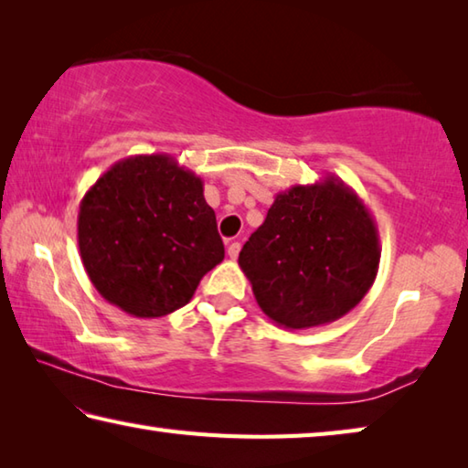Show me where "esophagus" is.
Instances as JSON below:
<instances>
[{"label": "esophagus", "instance_id": "1", "mask_svg": "<svg viewBox=\"0 0 468 468\" xmlns=\"http://www.w3.org/2000/svg\"><path fill=\"white\" fill-rule=\"evenodd\" d=\"M240 242H232V244H229V247H228V257L229 259H236V257H239V252H240Z\"/></svg>", "mask_w": 468, "mask_h": 468}]
</instances>
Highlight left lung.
Listing matches in <instances>:
<instances>
[{
  "label": "left lung",
  "instance_id": "left-lung-1",
  "mask_svg": "<svg viewBox=\"0 0 468 468\" xmlns=\"http://www.w3.org/2000/svg\"><path fill=\"white\" fill-rule=\"evenodd\" d=\"M239 265L275 324H329L372 288L380 265L378 228L354 188L326 175L275 195Z\"/></svg>",
  "mask_w": 468,
  "mask_h": 468
}]
</instances>
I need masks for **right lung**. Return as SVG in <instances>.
Wrapping results in <instances>:
<instances>
[{
    "label": "right lung",
    "mask_w": 468,
    "mask_h": 468,
    "mask_svg": "<svg viewBox=\"0 0 468 468\" xmlns=\"http://www.w3.org/2000/svg\"><path fill=\"white\" fill-rule=\"evenodd\" d=\"M78 247L96 292L137 318L183 308L224 261L203 180L170 154L129 155L88 188Z\"/></svg>",
    "instance_id": "obj_1"
}]
</instances>
